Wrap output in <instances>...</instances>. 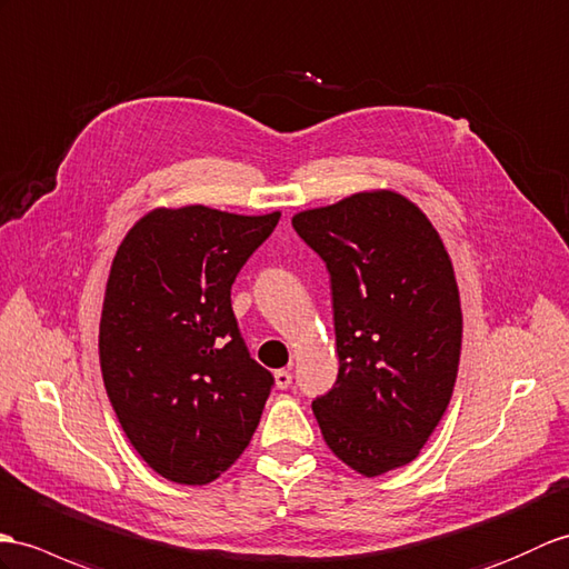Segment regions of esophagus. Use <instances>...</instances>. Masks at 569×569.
<instances>
[{
    "label": "esophagus",
    "mask_w": 569,
    "mask_h": 569,
    "mask_svg": "<svg viewBox=\"0 0 569 569\" xmlns=\"http://www.w3.org/2000/svg\"><path fill=\"white\" fill-rule=\"evenodd\" d=\"M290 380H293L290 371H276L273 373V382H276V388H279V390H286L290 386Z\"/></svg>",
    "instance_id": "esophagus-1"
}]
</instances>
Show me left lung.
<instances>
[{
    "mask_svg": "<svg viewBox=\"0 0 569 569\" xmlns=\"http://www.w3.org/2000/svg\"><path fill=\"white\" fill-rule=\"evenodd\" d=\"M293 228L332 276L339 376L312 412L329 451L378 478L412 463L451 402L463 347L453 261L392 189L300 210Z\"/></svg>",
    "mask_w": 569,
    "mask_h": 569,
    "instance_id": "left-lung-1",
    "label": "left lung"
}]
</instances>
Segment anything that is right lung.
I'll return each instance as SVG.
<instances>
[{
	"label": "right lung",
	"mask_w": 569,
	"mask_h": 569,
	"mask_svg": "<svg viewBox=\"0 0 569 569\" xmlns=\"http://www.w3.org/2000/svg\"><path fill=\"white\" fill-rule=\"evenodd\" d=\"M279 218L160 206L116 249L101 378L130 446L171 482L218 480L259 427L273 378L249 359L230 288Z\"/></svg>",
	"instance_id": "obj_1"
}]
</instances>
